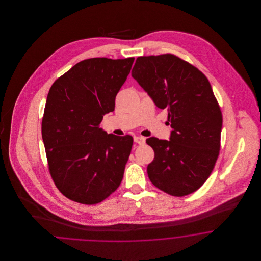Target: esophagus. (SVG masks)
Masks as SVG:
<instances>
[{
  "label": "esophagus",
  "instance_id": "esophagus-1",
  "mask_svg": "<svg viewBox=\"0 0 261 261\" xmlns=\"http://www.w3.org/2000/svg\"><path fill=\"white\" fill-rule=\"evenodd\" d=\"M134 142L139 145H144L146 143V139L144 137H134Z\"/></svg>",
  "mask_w": 261,
  "mask_h": 261
}]
</instances>
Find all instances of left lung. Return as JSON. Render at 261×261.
I'll use <instances>...</instances> for the list:
<instances>
[{"label": "left lung", "instance_id": "left-lung-1", "mask_svg": "<svg viewBox=\"0 0 261 261\" xmlns=\"http://www.w3.org/2000/svg\"><path fill=\"white\" fill-rule=\"evenodd\" d=\"M132 77L167 110L172 128L169 141L147 139L154 150L150 182L174 197L194 193L210 177L220 149L222 113L208 79L170 54L138 58Z\"/></svg>", "mask_w": 261, "mask_h": 261}]
</instances>
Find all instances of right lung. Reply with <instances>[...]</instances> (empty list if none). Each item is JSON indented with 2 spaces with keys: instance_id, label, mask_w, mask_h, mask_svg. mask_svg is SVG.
Here are the masks:
<instances>
[{
  "instance_id": "1",
  "label": "right lung",
  "mask_w": 261,
  "mask_h": 261,
  "mask_svg": "<svg viewBox=\"0 0 261 261\" xmlns=\"http://www.w3.org/2000/svg\"><path fill=\"white\" fill-rule=\"evenodd\" d=\"M134 60H85L50 87L42 138L51 178L68 199L98 203L123 179L133 138L108 134L99 124L114 111L115 97Z\"/></svg>"
}]
</instances>
